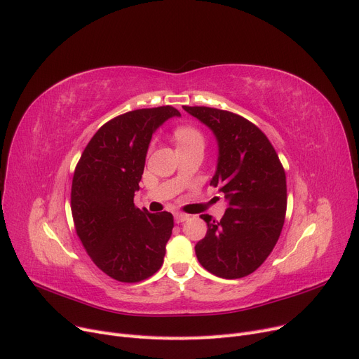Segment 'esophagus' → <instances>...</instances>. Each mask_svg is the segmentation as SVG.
<instances>
[{
    "label": "esophagus",
    "instance_id": "1",
    "mask_svg": "<svg viewBox=\"0 0 359 359\" xmlns=\"http://www.w3.org/2000/svg\"><path fill=\"white\" fill-rule=\"evenodd\" d=\"M175 220H176L177 224L184 223L186 220H189V215H188V214H182V212H176V214H175Z\"/></svg>",
    "mask_w": 359,
    "mask_h": 359
}]
</instances>
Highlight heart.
I'll use <instances>...</instances> for the list:
<instances>
[{"label":"heart","instance_id":"obj_1","mask_svg":"<svg viewBox=\"0 0 359 359\" xmlns=\"http://www.w3.org/2000/svg\"><path fill=\"white\" fill-rule=\"evenodd\" d=\"M175 139L177 148H184V147H194V145H202L204 147L205 144V137L202 135V132L199 129H196L195 126H179L175 129Z\"/></svg>","mask_w":359,"mask_h":359}]
</instances>
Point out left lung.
<instances>
[{"label": "left lung", "instance_id": "1", "mask_svg": "<svg viewBox=\"0 0 359 359\" xmlns=\"http://www.w3.org/2000/svg\"><path fill=\"white\" fill-rule=\"evenodd\" d=\"M183 108L217 137L220 152L210 184L229 201L220 222L201 215L208 229L195 246L196 258L217 277L249 276L269 258L282 233L287 207L285 168L266 133L252 121L211 107Z\"/></svg>", "mask_w": 359, "mask_h": 359}]
</instances>
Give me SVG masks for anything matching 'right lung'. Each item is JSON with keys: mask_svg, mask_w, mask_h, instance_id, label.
<instances>
[{"mask_svg": "<svg viewBox=\"0 0 359 359\" xmlns=\"http://www.w3.org/2000/svg\"><path fill=\"white\" fill-rule=\"evenodd\" d=\"M173 116L180 113L163 105L111 118L92 136L74 168L76 233L93 264L117 282H142L163 266L173 215L139 210L133 198L152 133Z\"/></svg>", "mask_w": 359, "mask_h": 359, "instance_id": "add662e5", "label": "right lung"}]
</instances>
